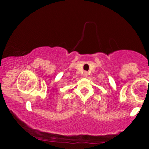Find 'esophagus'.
Masks as SVG:
<instances>
[{
	"instance_id": "34e87169",
	"label": "esophagus",
	"mask_w": 149,
	"mask_h": 149,
	"mask_svg": "<svg viewBox=\"0 0 149 149\" xmlns=\"http://www.w3.org/2000/svg\"><path fill=\"white\" fill-rule=\"evenodd\" d=\"M84 77H87V76H88V72H84Z\"/></svg>"
}]
</instances>
